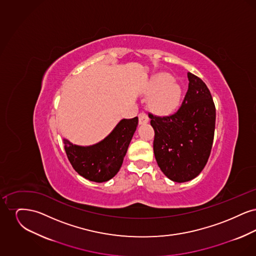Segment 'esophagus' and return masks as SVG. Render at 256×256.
<instances>
[{
  "label": "esophagus",
  "instance_id": "1",
  "mask_svg": "<svg viewBox=\"0 0 256 256\" xmlns=\"http://www.w3.org/2000/svg\"><path fill=\"white\" fill-rule=\"evenodd\" d=\"M138 117H139V124H144L148 122V115L145 112H140Z\"/></svg>",
  "mask_w": 256,
  "mask_h": 256
}]
</instances>
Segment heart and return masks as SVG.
I'll list each match as a JSON object with an SVG mask.
<instances>
[{
    "mask_svg": "<svg viewBox=\"0 0 256 256\" xmlns=\"http://www.w3.org/2000/svg\"><path fill=\"white\" fill-rule=\"evenodd\" d=\"M150 92L154 93L150 100L152 110L159 114H169L178 106L182 88L170 74L159 73L150 80Z\"/></svg>",
    "mask_w": 256,
    "mask_h": 256,
    "instance_id": "1",
    "label": "heart"
}]
</instances>
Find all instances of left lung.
Returning <instances> with one entry per match:
<instances>
[{"instance_id":"left-lung-1","label":"left lung","mask_w":256,"mask_h":256,"mask_svg":"<svg viewBox=\"0 0 256 256\" xmlns=\"http://www.w3.org/2000/svg\"><path fill=\"white\" fill-rule=\"evenodd\" d=\"M187 76L188 90L178 111L162 117L148 113L159 168L170 180L180 183L195 178L206 165L216 121L215 104L206 84L190 72Z\"/></svg>"}]
</instances>
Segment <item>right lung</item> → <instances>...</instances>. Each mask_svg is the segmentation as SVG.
<instances>
[{"mask_svg": "<svg viewBox=\"0 0 256 256\" xmlns=\"http://www.w3.org/2000/svg\"><path fill=\"white\" fill-rule=\"evenodd\" d=\"M138 124V118L122 119L104 140L92 146H76L63 139L74 170L86 180L104 182L119 172Z\"/></svg>", "mask_w": 256, "mask_h": 256, "instance_id": "right-lung-1", "label": "right lung"}]
</instances>
